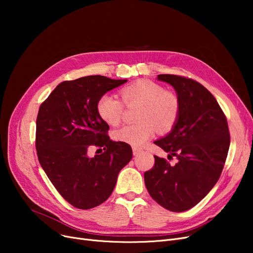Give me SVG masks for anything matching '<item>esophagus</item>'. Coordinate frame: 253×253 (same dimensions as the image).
Instances as JSON below:
<instances>
[{
    "label": "esophagus",
    "mask_w": 253,
    "mask_h": 253,
    "mask_svg": "<svg viewBox=\"0 0 253 253\" xmlns=\"http://www.w3.org/2000/svg\"><path fill=\"white\" fill-rule=\"evenodd\" d=\"M141 151H142L141 149H139V148H135V147H134V148H133V154H134V155H138Z\"/></svg>",
    "instance_id": "34e87169"
}]
</instances>
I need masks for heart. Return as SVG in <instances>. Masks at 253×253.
<instances>
[{"label":"heart","instance_id":"b5f03b06","mask_svg":"<svg viewBox=\"0 0 253 253\" xmlns=\"http://www.w3.org/2000/svg\"><path fill=\"white\" fill-rule=\"evenodd\" d=\"M120 96L126 106L139 105L135 125L122 126L115 132V139L138 148L155 135L167 133L179 117L178 98L165 90L160 84L151 80H137L120 89ZM125 106L118 98L105 94L99 98L97 113L104 122L117 126L124 116Z\"/></svg>","mask_w":253,"mask_h":253}]
</instances>
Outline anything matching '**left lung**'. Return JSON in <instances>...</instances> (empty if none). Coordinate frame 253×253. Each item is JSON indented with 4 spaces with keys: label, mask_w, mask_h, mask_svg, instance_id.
Returning a JSON list of instances; mask_svg holds the SVG:
<instances>
[{
    "label": "left lung",
    "mask_w": 253,
    "mask_h": 253,
    "mask_svg": "<svg viewBox=\"0 0 253 253\" xmlns=\"http://www.w3.org/2000/svg\"><path fill=\"white\" fill-rule=\"evenodd\" d=\"M177 93L180 112L170 134L154 143L175 156L171 166L154 156L155 164L144 172L151 197L167 210L182 212L208 194L224 169L230 145L227 118L216 99L200 82L182 76L158 75Z\"/></svg>",
    "instance_id": "8db88e82"
}]
</instances>
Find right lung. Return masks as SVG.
Listing matches in <instances>:
<instances>
[{"label":"right lung","mask_w":253,"mask_h":253,"mask_svg":"<svg viewBox=\"0 0 253 253\" xmlns=\"http://www.w3.org/2000/svg\"><path fill=\"white\" fill-rule=\"evenodd\" d=\"M126 81L99 75L63 81L40 105L38 159L60 195L78 209L95 208L108 200L120 170L132 159L131 145L113 141L109 125L97 113L99 98ZM91 145L100 155L87 156Z\"/></svg>","instance_id":"add662e5"}]
</instances>
